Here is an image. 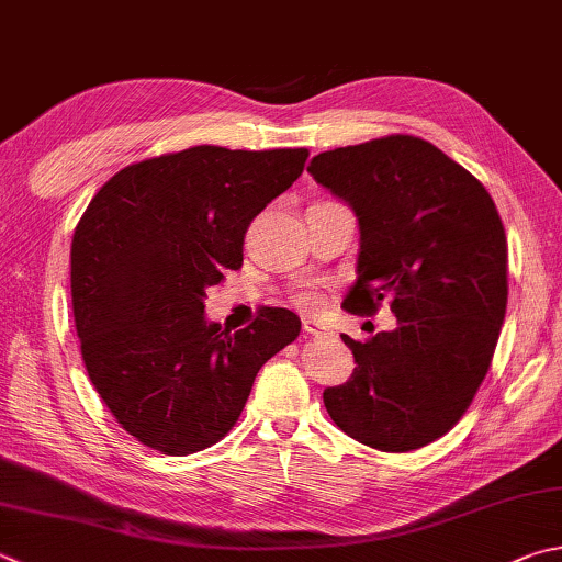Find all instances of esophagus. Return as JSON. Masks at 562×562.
<instances>
[{
  "label": "esophagus",
  "mask_w": 562,
  "mask_h": 562,
  "mask_svg": "<svg viewBox=\"0 0 562 562\" xmlns=\"http://www.w3.org/2000/svg\"><path fill=\"white\" fill-rule=\"evenodd\" d=\"M302 329L307 331L310 336H331L329 326H324L322 322H316V319H304L302 322Z\"/></svg>",
  "instance_id": "esophagus-1"
}]
</instances>
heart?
<instances>
[{
    "instance_id": "1",
    "label": "heart",
    "mask_w": 562,
    "mask_h": 562,
    "mask_svg": "<svg viewBox=\"0 0 562 562\" xmlns=\"http://www.w3.org/2000/svg\"><path fill=\"white\" fill-rule=\"evenodd\" d=\"M294 302H297L302 310H314V307H319L322 294L316 290H302V292L294 294Z\"/></svg>"
}]
</instances>
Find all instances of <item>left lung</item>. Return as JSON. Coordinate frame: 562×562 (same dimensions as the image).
<instances>
[{
  "label": "left lung",
  "mask_w": 562,
  "mask_h": 562,
  "mask_svg": "<svg viewBox=\"0 0 562 562\" xmlns=\"http://www.w3.org/2000/svg\"><path fill=\"white\" fill-rule=\"evenodd\" d=\"M310 175L359 218L356 282L344 307L397 326L341 336L351 379L326 387L336 427L381 452H411L450 432L492 366L506 314L508 246L488 191L430 142L391 135L322 151Z\"/></svg>",
  "instance_id": "1"
}]
</instances>
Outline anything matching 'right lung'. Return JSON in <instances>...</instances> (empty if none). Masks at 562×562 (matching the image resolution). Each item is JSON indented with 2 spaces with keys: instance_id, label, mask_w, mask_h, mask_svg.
I'll return each mask as SVG.
<instances>
[{
  "instance_id": "add662e5",
  "label": "right lung",
  "mask_w": 562,
  "mask_h": 562,
  "mask_svg": "<svg viewBox=\"0 0 562 562\" xmlns=\"http://www.w3.org/2000/svg\"><path fill=\"white\" fill-rule=\"evenodd\" d=\"M307 149L201 145L117 171L78 221L70 294L90 383L142 445L183 457L216 445L262 363L300 336L265 307L231 334L206 290L243 265L250 221L302 175Z\"/></svg>"
}]
</instances>
